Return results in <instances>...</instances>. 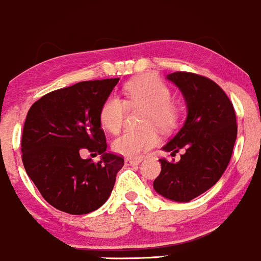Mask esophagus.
<instances>
[{"label": "esophagus", "mask_w": 261, "mask_h": 261, "mask_svg": "<svg viewBox=\"0 0 261 261\" xmlns=\"http://www.w3.org/2000/svg\"><path fill=\"white\" fill-rule=\"evenodd\" d=\"M141 160H131V158H126L125 160V164L126 166H137V164H140Z\"/></svg>", "instance_id": "esophagus-1"}]
</instances>
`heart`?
Instances as JSON below:
<instances>
[{
    "label": "heart",
    "mask_w": 261,
    "mask_h": 261,
    "mask_svg": "<svg viewBox=\"0 0 261 261\" xmlns=\"http://www.w3.org/2000/svg\"><path fill=\"white\" fill-rule=\"evenodd\" d=\"M125 93L133 106L145 108L142 124L145 128L139 131H125L113 141L114 152L127 158H134L148 151L157 143L158 136L152 126L161 130L174 127L178 113L172 106V93L169 88L152 76H143L126 86ZM125 103L118 95H110L100 108L99 120L101 126L109 133L120 130L125 115Z\"/></svg>",
    "instance_id": "1"
}]
</instances>
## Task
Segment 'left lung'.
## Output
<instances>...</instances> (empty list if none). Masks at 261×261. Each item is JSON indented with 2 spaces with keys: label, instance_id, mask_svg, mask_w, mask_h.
Instances as JSON below:
<instances>
[{
  "label": "left lung",
  "instance_id": "1",
  "mask_svg": "<svg viewBox=\"0 0 261 261\" xmlns=\"http://www.w3.org/2000/svg\"><path fill=\"white\" fill-rule=\"evenodd\" d=\"M187 104V119L163 151L185 149L180 161L160 160L161 174L153 181L161 196L189 202L220 180L232 157L237 139L236 113L229 98L214 81L189 72L167 74Z\"/></svg>",
  "mask_w": 261,
  "mask_h": 261
}]
</instances>
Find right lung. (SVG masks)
Listing matches in <instances>:
<instances>
[{
	"label": "right lung",
	"mask_w": 261,
	"mask_h": 261,
	"mask_svg": "<svg viewBox=\"0 0 261 261\" xmlns=\"http://www.w3.org/2000/svg\"><path fill=\"white\" fill-rule=\"evenodd\" d=\"M119 79L86 81L45 94L27 114L22 161L27 174L50 205L86 215L109 199L122 157L107 152L100 108ZM101 154L94 164L82 151Z\"/></svg>",
	"instance_id": "obj_1"
}]
</instances>
